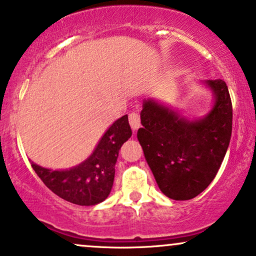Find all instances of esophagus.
<instances>
[{"instance_id":"esophagus-1","label":"esophagus","mask_w":256,"mask_h":256,"mask_svg":"<svg viewBox=\"0 0 256 256\" xmlns=\"http://www.w3.org/2000/svg\"><path fill=\"white\" fill-rule=\"evenodd\" d=\"M128 122H130V126L132 130H137V128L141 126V120H140V115L137 112H131L128 115Z\"/></svg>"}]
</instances>
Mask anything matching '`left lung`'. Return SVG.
Segmentation results:
<instances>
[{
	"mask_svg": "<svg viewBox=\"0 0 256 256\" xmlns=\"http://www.w3.org/2000/svg\"><path fill=\"white\" fill-rule=\"evenodd\" d=\"M214 104L205 118L188 120L178 112L144 99L137 138L160 192L190 200L216 176L232 135V102L224 80H205Z\"/></svg>",
	"mask_w": 256,
	"mask_h": 256,
	"instance_id": "8db88e82",
	"label": "left lung"
}]
</instances>
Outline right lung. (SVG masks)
I'll list each match as a JSON object with an SVG mask.
<instances>
[{"label":"right lung","mask_w":256,"mask_h":256,"mask_svg":"<svg viewBox=\"0 0 256 256\" xmlns=\"http://www.w3.org/2000/svg\"><path fill=\"white\" fill-rule=\"evenodd\" d=\"M131 135L128 115H124L108 128L92 154L78 166L66 170H51L33 162L32 166L51 192L64 200L80 206L96 205L112 192L119 150Z\"/></svg>","instance_id":"obj_1"}]
</instances>
